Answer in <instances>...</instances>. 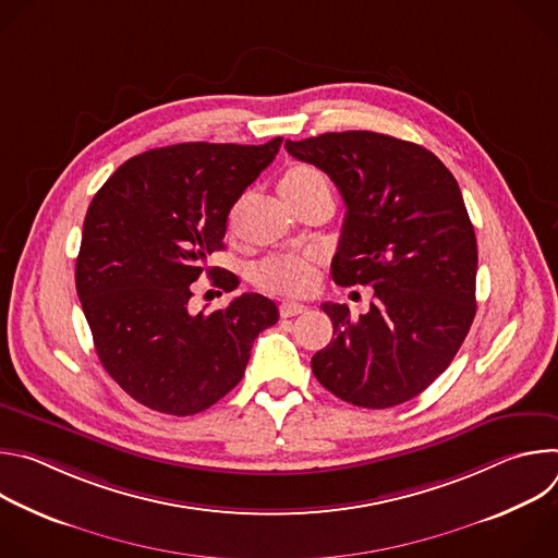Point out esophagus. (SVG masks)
Wrapping results in <instances>:
<instances>
[{
	"label": "esophagus",
	"mask_w": 558,
	"mask_h": 558,
	"mask_svg": "<svg viewBox=\"0 0 558 558\" xmlns=\"http://www.w3.org/2000/svg\"><path fill=\"white\" fill-rule=\"evenodd\" d=\"M304 311H306V306L300 304V302H282L280 304V317H293V315H300Z\"/></svg>",
	"instance_id": "1"
}]
</instances>
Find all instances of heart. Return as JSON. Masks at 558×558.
<instances>
[{"label":"heart","mask_w":558,"mask_h":558,"mask_svg":"<svg viewBox=\"0 0 558 558\" xmlns=\"http://www.w3.org/2000/svg\"><path fill=\"white\" fill-rule=\"evenodd\" d=\"M329 192L327 177L306 163L291 166L280 179V194L298 207L315 194ZM252 278L258 287L271 293L300 295L306 293L317 278V258L313 254H278L260 260Z\"/></svg>","instance_id":"obj_1"}]
</instances>
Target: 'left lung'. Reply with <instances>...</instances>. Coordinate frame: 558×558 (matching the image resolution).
Listing matches in <instances>:
<instances>
[{"label":"left lung","mask_w":558,"mask_h":558,"mask_svg":"<svg viewBox=\"0 0 558 558\" xmlns=\"http://www.w3.org/2000/svg\"><path fill=\"white\" fill-rule=\"evenodd\" d=\"M284 147L327 172L347 205L333 280L375 289L360 317L323 304L336 338L313 355V375L353 407L404 404L448 368L476 313L461 190L433 151L388 134L327 132Z\"/></svg>","instance_id":"8db88e82"}]
</instances>
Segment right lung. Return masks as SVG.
<instances>
[{
  "instance_id": "right-lung-1",
  "label": "right lung",
  "mask_w": 558,
  "mask_h": 558,
  "mask_svg": "<svg viewBox=\"0 0 558 558\" xmlns=\"http://www.w3.org/2000/svg\"><path fill=\"white\" fill-rule=\"evenodd\" d=\"M265 145L179 143L125 161L95 194L76 256L82 300L97 355L138 404L196 415L245 375L254 340L278 323V306L243 293L227 306L190 311L203 271L233 291L235 276L207 267L222 250L233 203L274 161Z\"/></svg>"
}]
</instances>
